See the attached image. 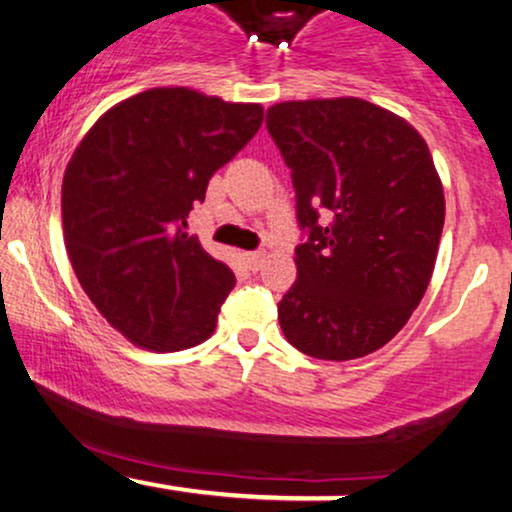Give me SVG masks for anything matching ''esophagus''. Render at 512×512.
Instances as JSON below:
<instances>
[{
  "label": "esophagus",
  "mask_w": 512,
  "mask_h": 512,
  "mask_svg": "<svg viewBox=\"0 0 512 512\" xmlns=\"http://www.w3.org/2000/svg\"><path fill=\"white\" fill-rule=\"evenodd\" d=\"M245 262H248V267L252 269V272H257V269H260L262 262H264V252L262 250L245 252Z\"/></svg>",
  "instance_id": "esophagus-1"
}]
</instances>
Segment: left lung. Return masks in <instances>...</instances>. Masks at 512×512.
I'll return each mask as SVG.
<instances>
[{
    "label": "left lung",
    "instance_id": "1",
    "mask_svg": "<svg viewBox=\"0 0 512 512\" xmlns=\"http://www.w3.org/2000/svg\"><path fill=\"white\" fill-rule=\"evenodd\" d=\"M267 129L308 231L281 330L322 361L373 354L407 325L436 267L445 197L428 144L404 117L351 96L276 103Z\"/></svg>",
    "mask_w": 512,
    "mask_h": 512
}]
</instances>
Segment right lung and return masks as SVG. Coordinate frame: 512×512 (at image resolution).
I'll return each mask as SVG.
<instances>
[{
    "label": "right lung",
    "instance_id": "obj_1",
    "mask_svg": "<svg viewBox=\"0 0 512 512\" xmlns=\"http://www.w3.org/2000/svg\"><path fill=\"white\" fill-rule=\"evenodd\" d=\"M262 117L260 103L149 88L98 117L69 158V260L98 313L134 346L166 354L214 334L236 276L185 231L187 216Z\"/></svg>",
    "mask_w": 512,
    "mask_h": 512
}]
</instances>
